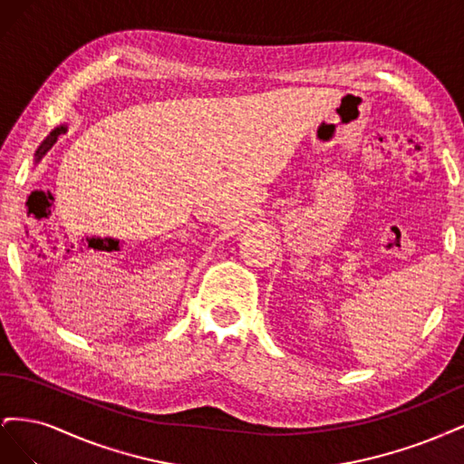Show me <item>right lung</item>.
<instances>
[{
  "label": "right lung",
  "mask_w": 464,
  "mask_h": 464,
  "mask_svg": "<svg viewBox=\"0 0 464 464\" xmlns=\"http://www.w3.org/2000/svg\"><path fill=\"white\" fill-rule=\"evenodd\" d=\"M65 131H67V125H60V128H55V130L44 139V141H42V145L38 147V150H36V154H34V160L38 162L42 157H44V154L53 147V143L58 141V137H60L62 133H65Z\"/></svg>",
  "instance_id": "obj_1"
}]
</instances>
